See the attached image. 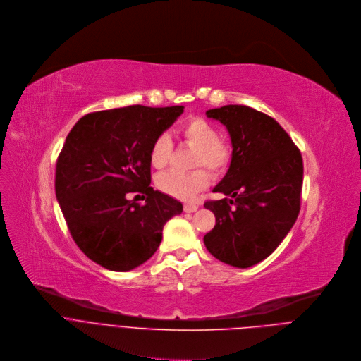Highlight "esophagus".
Instances as JSON below:
<instances>
[{
  "label": "esophagus",
  "instance_id": "1",
  "mask_svg": "<svg viewBox=\"0 0 361 361\" xmlns=\"http://www.w3.org/2000/svg\"><path fill=\"white\" fill-rule=\"evenodd\" d=\"M183 210H185L186 213H193V212H196V210H197V204H193V203H186V204L183 206Z\"/></svg>",
  "mask_w": 361,
  "mask_h": 361
}]
</instances>
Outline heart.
<instances>
[{"label": "heart", "instance_id": "obj_1", "mask_svg": "<svg viewBox=\"0 0 361 361\" xmlns=\"http://www.w3.org/2000/svg\"><path fill=\"white\" fill-rule=\"evenodd\" d=\"M179 136L189 147L196 149L195 166H204L212 173L225 172L231 161V152L225 143L219 140V132L209 121L195 116L185 121L178 130ZM172 140L168 135H159L149 148V162L155 169L168 166L172 157ZM210 182L207 171L199 168L192 172L168 171L157 178L158 189L175 199L192 200Z\"/></svg>", "mask_w": 361, "mask_h": 361}]
</instances>
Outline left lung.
<instances>
[{"label":"left lung","instance_id":"left-lung-1","mask_svg":"<svg viewBox=\"0 0 361 361\" xmlns=\"http://www.w3.org/2000/svg\"><path fill=\"white\" fill-rule=\"evenodd\" d=\"M232 140V161L213 192L231 197L207 200L216 218L203 242L212 256L250 267L281 243L300 212L303 159L292 137L269 115L246 105L209 109Z\"/></svg>","mask_w":361,"mask_h":361}]
</instances>
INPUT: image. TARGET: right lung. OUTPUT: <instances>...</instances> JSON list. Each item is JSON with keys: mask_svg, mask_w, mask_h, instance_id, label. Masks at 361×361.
<instances>
[{"mask_svg": "<svg viewBox=\"0 0 361 361\" xmlns=\"http://www.w3.org/2000/svg\"><path fill=\"white\" fill-rule=\"evenodd\" d=\"M183 106L130 105L91 112L68 133L56 159L55 195L69 233L92 262L114 271L145 263L165 224L183 206L151 186L149 148ZM133 192L146 203L130 201Z\"/></svg>", "mask_w": 361, "mask_h": 361, "instance_id": "add662e5", "label": "right lung"}]
</instances>
